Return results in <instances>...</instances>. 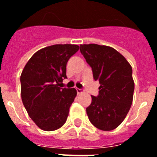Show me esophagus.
Wrapping results in <instances>:
<instances>
[{
  "instance_id": "esophagus-1",
  "label": "esophagus",
  "mask_w": 157,
  "mask_h": 157,
  "mask_svg": "<svg viewBox=\"0 0 157 157\" xmlns=\"http://www.w3.org/2000/svg\"><path fill=\"white\" fill-rule=\"evenodd\" d=\"M76 91H77V94H81L84 93V90L82 89H76Z\"/></svg>"
}]
</instances>
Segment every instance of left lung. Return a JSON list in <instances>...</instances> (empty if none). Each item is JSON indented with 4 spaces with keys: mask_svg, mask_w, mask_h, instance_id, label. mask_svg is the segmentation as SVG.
I'll return each instance as SVG.
<instances>
[{
    "mask_svg": "<svg viewBox=\"0 0 157 157\" xmlns=\"http://www.w3.org/2000/svg\"><path fill=\"white\" fill-rule=\"evenodd\" d=\"M80 50L92 67L94 79L100 84L98 96H91V104L86 108L89 119L98 129L112 131L123 123L132 106L135 90L132 67L111 47L81 44Z\"/></svg>",
    "mask_w": 157,
    "mask_h": 157,
    "instance_id": "8db88e82",
    "label": "left lung"
}]
</instances>
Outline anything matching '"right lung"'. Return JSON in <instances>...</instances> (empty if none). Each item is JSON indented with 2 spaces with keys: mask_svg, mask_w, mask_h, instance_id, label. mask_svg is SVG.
Instances as JSON below:
<instances>
[{
  "mask_svg": "<svg viewBox=\"0 0 157 157\" xmlns=\"http://www.w3.org/2000/svg\"><path fill=\"white\" fill-rule=\"evenodd\" d=\"M75 44H56L39 50L24 67L20 77L21 97L34 123L46 132L60 128L74 101L76 89L60 88L67 78L66 65L79 50Z\"/></svg>",
  "mask_w": 157,
  "mask_h": 157,
  "instance_id": "add662e5",
  "label": "right lung"
}]
</instances>
